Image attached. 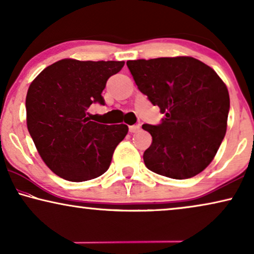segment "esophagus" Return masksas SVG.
<instances>
[{"instance_id": "esophagus-1", "label": "esophagus", "mask_w": 254, "mask_h": 254, "mask_svg": "<svg viewBox=\"0 0 254 254\" xmlns=\"http://www.w3.org/2000/svg\"><path fill=\"white\" fill-rule=\"evenodd\" d=\"M137 130H140V125H133V126H129L130 133H136Z\"/></svg>"}]
</instances>
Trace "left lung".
<instances>
[{
	"label": "left lung",
	"instance_id": "8db88e82",
	"mask_svg": "<svg viewBox=\"0 0 254 254\" xmlns=\"http://www.w3.org/2000/svg\"><path fill=\"white\" fill-rule=\"evenodd\" d=\"M137 88L165 114L159 125L144 124L152 136L143 154L150 171L172 179L202 172L227 131L230 98L214 69L190 57L127 61Z\"/></svg>",
	"mask_w": 254,
	"mask_h": 254
}]
</instances>
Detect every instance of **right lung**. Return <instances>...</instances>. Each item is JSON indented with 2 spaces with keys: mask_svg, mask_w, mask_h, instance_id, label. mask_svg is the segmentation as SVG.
<instances>
[{
  "mask_svg": "<svg viewBox=\"0 0 254 254\" xmlns=\"http://www.w3.org/2000/svg\"><path fill=\"white\" fill-rule=\"evenodd\" d=\"M124 61L64 59L45 68L27 90V129L48 168L69 182H85L110 168L128 126L90 121L91 104L104 105L106 82Z\"/></svg>",
  "mask_w": 254,
  "mask_h": 254,
  "instance_id": "right-lung-1",
  "label": "right lung"
}]
</instances>
